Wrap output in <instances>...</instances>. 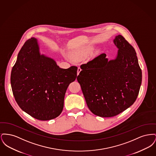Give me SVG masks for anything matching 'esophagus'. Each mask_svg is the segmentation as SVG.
Here are the masks:
<instances>
[{
  "instance_id": "esophagus-1",
  "label": "esophagus",
  "mask_w": 156,
  "mask_h": 156,
  "mask_svg": "<svg viewBox=\"0 0 156 156\" xmlns=\"http://www.w3.org/2000/svg\"><path fill=\"white\" fill-rule=\"evenodd\" d=\"M81 68L80 67H78V70H77V75H79L80 73L81 72Z\"/></svg>"
}]
</instances>
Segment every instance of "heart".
<instances>
[{"mask_svg":"<svg viewBox=\"0 0 156 156\" xmlns=\"http://www.w3.org/2000/svg\"><path fill=\"white\" fill-rule=\"evenodd\" d=\"M83 55H84V52L82 51L76 50L71 53V57L75 61H77V60L81 59L83 57Z\"/></svg>","mask_w":156,"mask_h":156,"instance_id":"heart-1","label":"heart"}]
</instances>
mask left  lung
<instances>
[{"instance_id":"left-lung-1","label":"left lung","mask_w":156,"mask_h":156,"mask_svg":"<svg viewBox=\"0 0 156 156\" xmlns=\"http://www.w3.org/2000/svg\"><path fill=\"white\" fill-rule=\"evenodd\" d=\"M113 43L115 59L104 53L81 66L77 76L89 110L103 118L118 115L132 106L138 96L142 73L133 47L121 35Z\"/></svg>"}]
</instances>
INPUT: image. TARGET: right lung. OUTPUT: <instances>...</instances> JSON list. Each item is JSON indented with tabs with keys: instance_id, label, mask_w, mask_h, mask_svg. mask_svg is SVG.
I'll use <instances>...</instances> for the list:
<instances>
[{
	"instance_id": "obj_1",
	"label": "right lung",
	"mask_w": 156,
	"mask_h": 156,
	"mask_svg": "<svg viewBox=\"0 0 156 156\" xmlns=\"http://www.w3.org/2000/svg\"><path fill=\"white\" fill-rule=\"evenodd\" d=\"M78 68H59L54 59L41 54L36 38L25 42L12 69L10 82L16 102L35 119L48 120L62 111L64 97Z\"/></svg>"
}]
</instances>
